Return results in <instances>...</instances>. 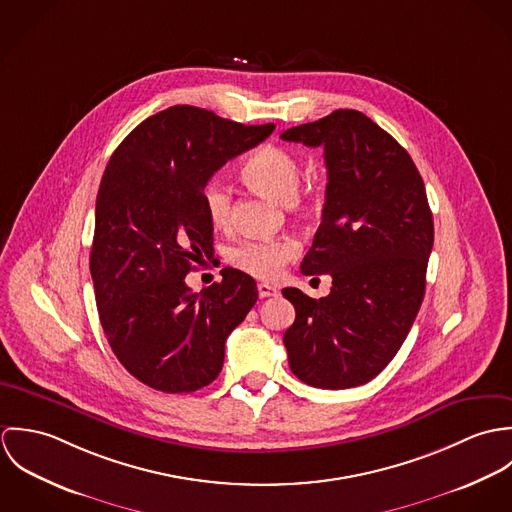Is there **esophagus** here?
<instances>
[{
	"instance_id": "esophagus-1",
	"label": "esophagus",
	"mask_w": 512,
	"mask_h": 512,
	"mask_svg": "<svg viewBox=\"0 0 512 512\" xmlns=\"http://www.w3.org/2000/svg\"><path fill=\"white\" fill-rule=\"evenodd\" d=\"M258 295L262 299L264 297H274V295H278V290L274 286H270V284H258Z\"/></svg>"
}]
</instances>
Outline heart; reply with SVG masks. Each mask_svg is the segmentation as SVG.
<instances>
[{
  "label": "heart",
  "instance_id": "1",
  "mask_svg": "<svg viewBox=\"0 0 512 512\" xmlns=\"http://www.w3.org/2000/svg\"><path fill=\"white\" fill-rule=\"evenodd\" d=\"M240 175L252 189L276 199L278 203L293 205L301 183V163L290 149L268 144L258 147L244 159ZM203 203L215 226H224L230 220L232 195L219 179L205 183ZM295 252L297 244L292 238H276L244 240L234 246L228 256L232 264L256 278H274L282 266L292 260Z\"/></svg>",
  "mask_w": 512,
  "mask_h": 512
}]
</instances>
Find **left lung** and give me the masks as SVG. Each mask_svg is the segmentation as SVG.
Masks as SVG:
<instances>
[{"mask_svg":"<svg viewBox=\"0 0 512 512\" xmlns=\"http://www.w3.org/2000/svg\"><path fill=\"white\" fill-rule=\"evenodd\" d=\"M282 140L325 151L323 217L301 272L333 278L321 299L282 290L295 307L284 333L290 368L315 388L361 386L394 359L424 299L434 246L426 187L408 151L357 110H335Z\"/></svg>","mask_w":512,"mask_h":512,"instance_id":"8db88e82","label":"left lung"}]
</instances>
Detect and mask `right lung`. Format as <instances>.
Segmentation results:
<instances>
[{
	"instance_id": "right-lung-1",
	"label": "right lung",
	"mask_w": 512,
	"mask_h": 512,
	"mask_svg": "<svg viewBox=\"0 0 512 512\" xmlns=\"http://www.w3.org/2000/svg\"><path fill=\"white\" fill-rule=\"evenodd\" d=\"M274 128L171 106L136 126L106 165L90 252L96 307L114 355L149 388L211 384L226 337L258 299L254 278L234 268L201 293L185 276L215 252L205 183Z\"/></svg>"
}]
</instances>
